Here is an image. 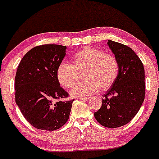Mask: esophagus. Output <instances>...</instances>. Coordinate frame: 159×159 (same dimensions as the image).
Segmentation results:
<instances>
[{
    "label": "esophagus",
    "instance_id": "34e87169",
    "mask_svg": "<svg viewBox=\"0 0 159 159\" xmlns=\"http://www.w3.org/2000/svg\"><path fill=\"white\" fill-rule=\"evenodd\" d=\"M80 99L83 100V101H87L89 99V98H87V97H80Z\"/></svg>",
    "mask_w": 159,
    "mask_h": 159
}]
</instances>
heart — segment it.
Returning <instances> with one entry per match:
<instances>
[{
	"label": "heart",
	"mask_w": 159,
	"mask_h": 159,
	"mask_svg": "<svg viewBox=\"0 0 159 159\" xmlns=\"http://www.w3.org/2000/svg\"><path fill=\"white\" fill-rule=\"evenodd\" d=\"M84 72L86 80L78 83L71 90L74 97H86L99 90L108 89L113 86L119 73V63L114 55L104 51L86 47L72 57L71 64L61 63L57 69L59 83L66 89L73 87Z\"/></svg>",
	"instance_id": "obj_1"
}]
</instances>
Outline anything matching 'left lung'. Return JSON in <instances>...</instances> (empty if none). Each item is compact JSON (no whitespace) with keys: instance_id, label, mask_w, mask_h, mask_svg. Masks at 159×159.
<instances>
[{"instance_id":"left-lung-1","label":"left lung","mask_w":159,"mask_h":159,"mask_svg":"<svg viewBox=\"0 0 159 159\" xmlns=\"http://www.w3.org/2000/svg\"><path fill=\"white\" fill-rule=\"evenodd\" d=\"M107 45L118 61L119 73L94 116L104 127L116 128L128 124L139 111L145 98V70L130 48L111 40Z\"/></svg>"}]
</instances>
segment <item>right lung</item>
<instances>
[{"label": "right lung", "instance_id": "right-lung-1", "mask_svg": "<svg viewBox=\"0 0 159 159\" xmlns=\"http://www.w3.org/2000/svg\"><path fill=\"white\" fill-rule=\"evenodd\" d=\"M66 46L33 48L20 61L15 76V100L26 120L39 129H59L69 119L73 100L57 78V69L66 55ZM54 99L59 100L53 102Z\"/></svg>", "mask_w": 159, "mask_h": 159}]
</instances>
